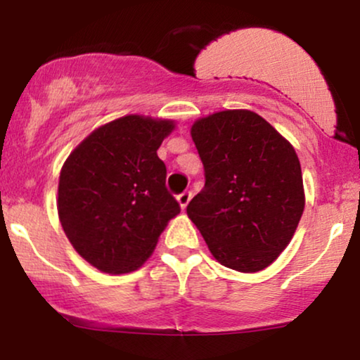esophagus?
I'll list each match as a JSON object with an SVG mask.
<instances>
[{
  "instance_id": "esophagus-1",
  "label": "esophagus",
  "mask_w": 360,
  "mask_h": 360,
  "mask_svg": "<svg viewBox=\"0 0 360 360\" xmlns=\"http://www.w3.org/2000/svg\"><path fill=\"white\" fill-rule=\"evenodd\" d=\"M191 196H193L191 191H184L177 196V203H179L181 210H186V206H188L189 201H191Z\"/></svg>"
}]
</instances>
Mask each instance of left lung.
Listing matches in <instances>:
<instances>
[{
	"label": "left lung",
	"mask_w": 360,
	"mask_h": 360,
	"mask_svg": "<svg viewBox=\"0 0 360 360\" xmlns=\"http://www.w3.org/2000/svg\"><path fill=\"white\" fill-rule=\"evenodd\" d=\"M191 137L205 166V188L188 212L221 266L257 272L288 247L304 210L295 147L250 110L196 120Z\"/></svg>",
	"instance_id": "8db88e82"
}]
</instances>
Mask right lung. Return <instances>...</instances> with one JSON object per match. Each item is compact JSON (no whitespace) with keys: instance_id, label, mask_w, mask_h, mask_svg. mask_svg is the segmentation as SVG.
I'll list each match as a JSON object with an SVG mask.
<instances>
[{"instance_id":"obj_1","label":"right lung","mask_w":360,"mask_h":360,"mask_svg":"<svg viewBox=\"0 0 360 360\" xmlns=\"http://www.w3.org/2000/svg\"><path fill=\"white\" fill-rule=\"evenodd\" d=\"M172 120L127 115L93 130L60 169L57 212L65 237L106 274L135 271L181 212L157 155Z\"/></svg>"}]
</instances>
